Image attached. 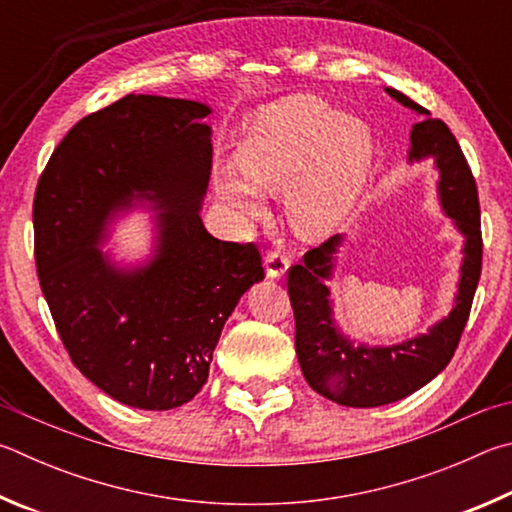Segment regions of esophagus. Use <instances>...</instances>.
Masks as SVG:
<instances>
[{"mask_svg":"<svg viewBox=\"0 0 512 512\" xmlns=\"http://www.w3.org/2000/svg\"><path fill=\"white\" fill-rule=\"evenodd\" d=\"M290 261L288 256L281 254V251H270V254L265 256V272L270 279H283L285 272H288Z\"/></svg>","mask_w":512,"mask_h":512,"instance_id":"esophagus-1","label":"esophagus"}]
</instances>
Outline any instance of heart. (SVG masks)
<instances>
[{"label":"heart","instance_id":"b5f03b06","mask_svg":"<svg viewBox=\"0 0 512 512\" xmlns=\"http://www.w3.org/2000/svg\"><path fill=\"white\" fill-rule=\"evenodd\" d=\"M373 164L369 125L299 94L263 107L236 150L233 173L215 177V195L240 222L265 213L263 193H285V218L303 240L333 236L351 218Z\"/></svg>","mask_w":512,"mask_h":512}]
</instances>
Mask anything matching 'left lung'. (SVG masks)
I'll return each instance as SVG.
<instances>
[{"instance_id": "obj_1", "label": "left lung", "mask_w": 512, "mask_h": 512, "mask_svg": "<svg viewBox=\"0 0 512 512\" xmlns=\"http://www.w3.org/2000/svg\"><path fill=\"white\" fill-rule=\"evenodd\" d=\"M407 110L423 116L411 128L409 164L432 159L438 170L441 209L463 236V261L450 315L429 326L427 333L400 344L369 346L344 335L335 324L328 281L333 279L337 251L344 233L310 249L301 265L288 272V292L294 310V346L303 378L319 396L344 407H382L411 396L450 364L459 346L477 283L481 276V218L477 184L459 141L441 119H432L425 107L398 89L384 87Z\"/></svg>"}]
</instances>
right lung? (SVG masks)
Returning <instances> with one entry per match:
<instances>
[{
  "label": "right lung",
  "instance_id": "obj_1",
  "mask_svg": "<svg viewBox=\"0 0 512 512\" xmlns=\"http://www.w3.org/2000/svg\"><path fill=\"white\" fill-rule=\"evenodd\" d=\"M211 107L128 94L53 150L33 200L40 288L71 362L107 396L166 411L209 378L233 308L263 281L258 249L204 229ZM157 210L153 254L121 266L100 245L134 205Z\"/></svg>",
  "mask_w": 512,
  "mask_h": 512
}]
</instances>
